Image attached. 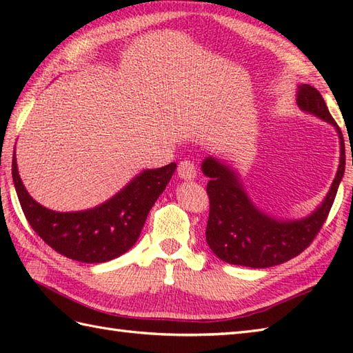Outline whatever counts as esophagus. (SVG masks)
<instances>
[{
  "mask_svg": "<svg viewBox=\"0 0 353 353\" xmlns=\"http://www.w3.org/2000/svg\"><path fill=\"white\" fill-rule=\"evenodd\" d=\"M177 174L181 179H183V181H191V179L197 176L196 165H194L191 161H182L177 167Z\"/></svg>",
  "mask_w": 353,
  "mask_h": 353,
  "instance_id": "obj_1",
  "label": "esophagus"
}]
</instances>
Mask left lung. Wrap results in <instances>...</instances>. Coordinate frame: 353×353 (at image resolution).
Masks as SVG:
<instances>
[{"instance_id": "1", "label": "left lung", "mask_w": 353, "mask_h": 353, "mask_svg": "<svg viewBox=\"0 0 353 353\" xmlns=\"http://www.w3.org/2000/svg\"><path fill=\"white\" fill-rule=\"evenodd\" d=\"M296 101L303 112L332 124L339 133L340 165L331 190L316 211L305 219L276 220L253 205L235 170L212 156L206 157L201 162V171L211 179L206 186V241L216 256L228 264L267 268L290 261L312 243L331 211L346 165L343 133L316 88L299 86Z\"/></svg>"}]
</instances>
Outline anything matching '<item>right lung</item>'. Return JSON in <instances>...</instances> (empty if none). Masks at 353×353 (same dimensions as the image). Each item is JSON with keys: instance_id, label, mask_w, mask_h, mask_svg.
I'll use <instances>...</instances> for the list:
<instances>
[{"instance_id": "obj_1", "label": "right lung", "mask_w": 353, "mask_h": 353, "mask_svg": "<svg viewBox=\"0 0 353 353\" xmlns=\"http://www.w3.org/2000/svg\"><path fill=\"white\" fill-rule=\"evenodd\" d=\"M174 170L176 162L144 170L99 206L77 212H56L33 200L19 177L17 156L12 162L14 190L30 226L51 249L86 264L115 259L134 245L150 209Z\"/></svg>"}]
</instances>
